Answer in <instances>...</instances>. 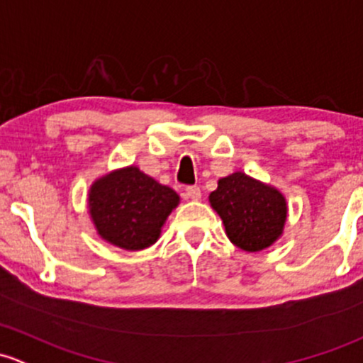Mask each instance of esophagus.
<instances>
[{
    "instance_id": "obj_1",
    "label": "esophagus",
    "mask_w": 363,
    "mask_h": 363,
    "mask_svg": "<svg viewBox=\"0 0 363 363\" xmlns=\"http://www.w3.org/2000/svg\"><path fill=\"white\" fill-rule=\"evenodd\" d=\"M186 196L189 198V200H200L201 198V191L198 186H188L186 188Z\"/></svg>"
}]
</instances>
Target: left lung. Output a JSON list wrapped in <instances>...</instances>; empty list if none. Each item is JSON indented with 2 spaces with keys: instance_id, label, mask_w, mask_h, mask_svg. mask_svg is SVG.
<instances>
[{
  "instance_id": "1",
  "label": "left lung",
  "mask_w": 363,
  "mask_h": 363,
  "mask_svg": "<svg viewBox=\"0 0 363 363\" xmlns=\"http://www.w3.org/2000/svg\"><path fill=\"white\" fill-rule=\"evenodd\" d=\"M211 203L223 219L228 238L247 252L272 245L287 219L281 193L243 172L220 179L216 191L211 193Z\"/></svg>"
}]
</instances>
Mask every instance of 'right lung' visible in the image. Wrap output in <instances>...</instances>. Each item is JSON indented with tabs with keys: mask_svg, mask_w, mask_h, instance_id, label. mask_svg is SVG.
Segmentation results:
<instances>
[{
	"mask_svg": "<svg viewBox=\"0 0 363 363\" xmlns=\"http://www.w3.org/2000/svg\"><path fill=\"white\" fill-rule=\"evenodd\" d=\"M179 194L137 167L99 179L89 205L99 235L125 250H143L158 240L160 230L177 207Z\"/></svg>",
	"mask_w": 363,
	"mask_h": 363,
	"instance_id": "1",
	"label": "right lung"
}]
</instances>
